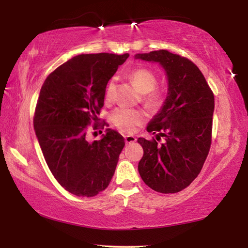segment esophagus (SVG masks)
Masks as SVG:
<instances>
[{"label":"esophagus","mask_w":248,"mask_h":248,"mask_svg":"<svg viewBox=\"0 0 248 248\" xmlns=\"http://www.w3.org/2000/svg\"><path fill=\"white\" fill-rule=\"evenodd\" d=\"M124 141H125V143H133V142L137 141V139H136V137H133V136H124Z\"/></svg>","instance_id":"obj_1"}]
</instances>
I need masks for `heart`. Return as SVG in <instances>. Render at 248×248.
I'll list each match as a JSON object with an SVG mask.
<instances>
[{
  "mask_svg": "<svg viewBox=\"0 0 248 248\" xmlns=\"http://www.w3.org/2000/svg\"><path fill=\"white\" fill-rule=\"evenodd\" d=\"M130 79L139 90L141 100L152 110H158L165 103V93L157 87V77L153 71L146 68H136L129 74ZM115 94V81L111 79L105 91V99L111 102ZM146 120V114L142 109L119 107L111 112V121L117 128L124 132H133L138 125Z\"/></svg>",
  "mask_w": 248,
  "mask_h": 248,
  "instance_id": "b5f03b06",
  "label": "heart"
}]
</instances>
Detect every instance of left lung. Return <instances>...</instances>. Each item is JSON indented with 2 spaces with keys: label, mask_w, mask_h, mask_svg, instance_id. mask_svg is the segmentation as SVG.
<instances>
[{
  "label": "left lung",
  "mask_w": 248,
  "mask_h": 248,
  "mask_svg": "<svg viewBox=\"0 0 248 248\" xmlns=\"http://www.w3.org/2000/svg\"><path fill=\"white\" fill-rule=\"evenodd\" d=\"M136 58L159 62L169 78L164 106L148 125V131L156 134V139H138L143 148L138 170L153 190L175 194L189 186L208 156L215 95L189 59L167 50L140 53ZM162 137L165 141L158 144Z\"/></svg>",
  "instance_id": "left-lung-1"
}]
</instances>
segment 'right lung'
Masks as SVG:
<instances>
[{
	"label": "right lung",
	"instance_id": "1",
	"mask_svg": "<svg viewBox=\"0 0 248 248\" xmlns=\"http://www.w3.org/2000/svg\"><path fill=\"white\" fill-rule=\"evenodd\" d=\"M128 57L79 54L50 73L40 90L33 115L37 139L54 178L78 197L99 194L115 174L124 137L107 129L102 140L90 142L87 131L93 123L97 129L107 83Z\"/></svg>",
	"mask_w": 248,
	"mask_h": 248
}]
</instances>
